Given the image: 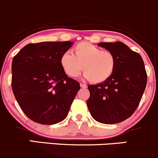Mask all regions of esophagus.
Returning <instances> with one entry per match:
<instances>
[{"label":"esophagus","mask_w":158,"mask_h":158,"mask_svg":"<svg viewBox=\"0 0 158 158\" xmlns=\"http://www.w3.org/2000/svg\"><path fill=\"white\" fill-rule=\"evenodd\" d=\"M80 87L82 88H87V85L85 84H83V83H80Z\"/></svg>","instance_id":"34e87169"}]
</instances>
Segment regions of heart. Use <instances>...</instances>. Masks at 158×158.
Here are the masks:
<instances>
[{"label": "heart", "mask_w": 158, "mask_h": 158, "mask_svg": "<svg viewBox=\"0 0 158 158\" xmlns=\"http://www.w3.org/2000/svg\"><path fill=\"white\" fill-rule=\"evenodd\" d=\"M72 52L73 55L68 52H64L60 58L64 72L71 78L77 77L83 69L86 79L99 84L110 78L115 70V56L109 50L82 42L72 48Z\"/></svg>", "instance_id": "1"}]
</instances>
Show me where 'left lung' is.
Returning a JSON list of instances; mask_svg holds the SVG:
<instances>
[{
	"label": "left lung",
	"instance_id": "8db88e82",
	"mask_svg": "<svg viewBox=\"0 0 158 158\" xmlns=\"http://www.w3.org/2000/svg\"><path fill=\"white\" fill-rule=\"evenodd\" d=\"M115 55L116 67L105 82L88 85L87 106L94 120L113 124L126 120L138 107L146 87L147 73L139 54L121 42L100 43Z\"/></svg>",
	"mask_w": 158,
	"mask_h": 158
}]
</instances>
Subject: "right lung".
Here are the masks:
<instances>
[{
	"instance_id": "obj_1",
	"label": "right lung",
	"mask_w": 158,
	"mask_h": 158,
	"mask_svg": "<svg viewBox=\"0 0 158 158\" xmlns=\"http://www.w3.org/2000/svg\"><path fill=\"white\" fill-rule=\"evenodd\" d=\"M73 44L29 43L13 58L12 89L21 109L32 121L55 124L68 115L80 85L64 72L60 58Z\"/></svg>"
}]
</instances>
